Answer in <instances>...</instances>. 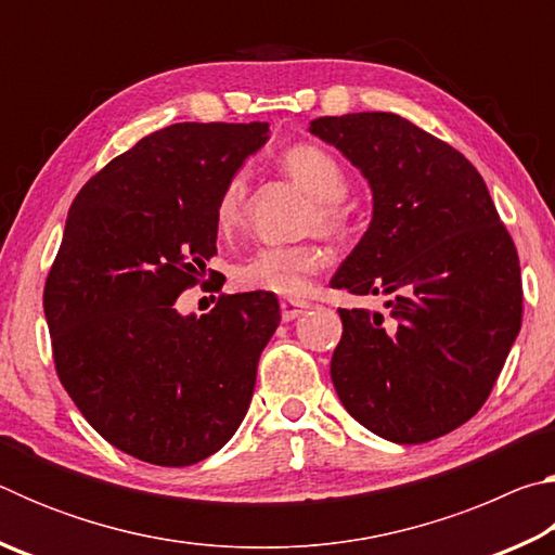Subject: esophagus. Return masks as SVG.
<instances>
[{
	"label": "esophagus",
	"mask_w": 555,
	"mask_h": 555,
	"mask_svg": "<svg viewBox=\"0 0 555 555\" xmlns=\"http://www.w3.org/2000/svg\"><path fill=\"white\" fill-rule=\"evenodd\" d=\"M308 308V300H296V298H286V300H281V318H284V321L288 323V321H296V318L304 313Z\"/></svg>",
	"instance_id": "obj_1"
}]
</instances>
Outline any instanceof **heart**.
Instances as JSON below:
<instances>
[{
    "label": "heart",
    "mask_w": 555,
    "mask_h": 555,
    "mask_svg": "<svg viewBox=\"0 0 555 555\" xmlns=\"http://www.w3.org/2000/svg\"><path fill=\"white\" fill-rule=\"evenodd\" d=\"M281 168L298 188L313 198L306 228L318 230L325 237H337L345 230V212L340 201L347 193V178L340 164L311 144L291 146L281 156ZM247 205V176L234 173L224 183L218 210L220 230H230L242 220ZM323 264V251L315 244H291V247L259 249L234 269V281L247 291H271L279 296H298L306 291L308 276Z\"/></svg>",
    "instance_id": "1"
}]
</instances>
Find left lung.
Masks as SVG:
<instances>
[{
    "instance_id": "8db88e82",
    "label": "left lung",
    "mask_w": 555,
    "mask_h": 555,
    "mask_svg": "<svg viewBox=\"0 0 555 555\" xmlns=\"http://www.w3.org/2000/svg\"><path fill=\"white\" fill-rule=\"evenodd\" d=\"M372 191V220L333 288L393 296L340 308L333 387L354 421L401 446L463 426L490 397L521 327V269L477 168L391 112L318 117Z\"/></svg>"
}]
</instances>
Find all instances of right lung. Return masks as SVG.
Returning a JSON list of instances; mask_svg holds the SVG:
<instances>
[{
    "label": "right lung",
    "instance_id": "1",
    "mask_svg": "<svg viewBox=\"0 0 555 555\" xmlns=\"http://www.w3.org/2000/svg\"><path fill=\"white\" fill-rule=\"evenodd\" d=\"M267 142V121L158 129L68 210L43 291L55 372L88 424L144 463H201L249 409L276 296H220L205 315H183L176 298L215 255L224 183Z\"/></svg>",
    "mask_w": 555,
    "mask_h": 555
}]
</instances>
